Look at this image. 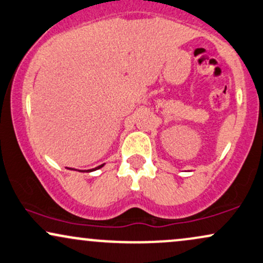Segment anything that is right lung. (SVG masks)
<instances>
[{
	"label": "right lung",
	"instance_id": "obj_1",
	"mask_svg": "<svg viewBox=\"0 0 263 263\" xmlns=\"http://www.w3.org/2000/svg\"><path fill=\"white\" fill-rule=\"evenodd\" d=\"M104 165H105V164H101V165H99V166H97V167H94V169L87 170V172H88V173H90V172H94V170H98V169H100V167H103ZM69 169H71V167H69ZM71 170H73V169H71Z\"/></svg>",
	"mask_w": 263,
	"mask_h": 263
}]
</instances>
